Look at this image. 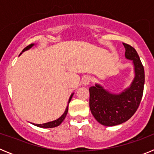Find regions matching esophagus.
I'll return each instance as SVG.
<instances>
[{
	"label": "esophagus",
	"instance_id": "1",
	"mask_svg": "<svg viewBox=\"0 0 154 154\" xmlns=\"http://www.w3.org/2000/svg\"><path fill=\"white\" fill-rule=\"evenodd\" d=\"M92 81V78H91L90 76H85L82 79V84L84 85H88L89 83H90V82Z\"/></svg>",
	"mask_w": 154,
	"mask_h": 154
}]
</instances>
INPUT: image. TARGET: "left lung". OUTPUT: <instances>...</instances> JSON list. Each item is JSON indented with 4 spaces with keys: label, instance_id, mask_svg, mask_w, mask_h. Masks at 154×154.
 Returning a JSON list of instances; mask_svg holds the SVG:
<instances>
[{
    "label": "left lung",
    "instance_id": "1",
    "mask_svg": "<svg viewBox=\"0 0 154 154\" xmlns=\"http://www.w3.org/2000/svg\"><path fill=\"white\" fill-rule=\"evenodd\" d=\"M123 44L125 56L134 65L135 77L130 86L119 94L111 93L98 84L89 88L91 112L103 126H116L130 119L138 109L143 93L145 74L142 62L134 48Z\"/></svg>",
    "mask_w": 154,
    "mask_h": 154
}]
</instances>
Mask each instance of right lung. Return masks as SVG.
I'll use <instances>...</instances> for the list:
<instances>
[{"mask_svg":"<svg viewBox=\"0 0 154 154\" xmlns=\"http://www.w3.org/2000/svg\"><path fill=\"white\" fill-rule=\"evenodd\" d=\"M34 45H34V44H31V45H28L26 48H24V49L22 50V52H24V51H27V50H28V49H30V48L33 47ZM22 52H21V53H22ZM21 54H20V55H21ZM73 94H74V93L72 94V95H71V96H70V98H69V103H70L71 99H72V98ZM68 110H69V105H68V106L66 107V109H65V112H64V113L62 114V116L58 118V119H56V120L51 121V122H48V123H43V124H35V123H32V124L35 125V126H38V127H41V128H53V127H56V126H59V125H60L61 123H62V121H63L64 119H65V116H66V115H67V113H68Z\"/></svg>","mask_w":154,"mask_h":154,"instance_id":"add662e5","label":"right lung"}]
</instances>
